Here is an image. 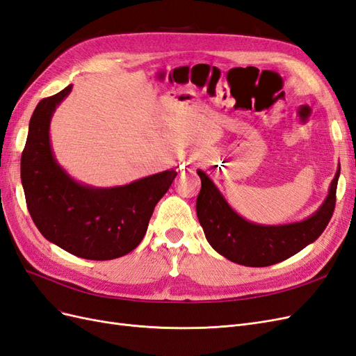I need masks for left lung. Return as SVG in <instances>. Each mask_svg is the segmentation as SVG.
<instances>
[{"label":"left lung","instance_id":"obj_1","mask_svg":"<svg viewBox=\"0 0 356 356\" xmlns=\"http://www.w3.org/2000/svg\"><path fill=\"white\" fill-rule=\"evenodd\" d=\"M202 188L196 202L199 222L215 251L227 260L248 267H266L281 263L315 242L328 225L336 208V190L340 166L328 196L309 218L282 224L263 225L246 221L222 197L211 178L197 170Z\"/></svg>","mask_w":356,"mask_h":356}]
</instances>
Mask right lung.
<instances>
[{"instance_id": "1", "label": "right lung", "mask_w": 356, "mask_h": 356, "mask_svg": "<svg viewBox=\"0 0 356 356\" xmlns=\"http://www.w3.org/2000/svg\"><path fill=\"white\" fill-rule=\"evenodd\" d=\"M72 84L38 102L31 117L20 159L26 207L40 233L67 252L86 260H113L144 239L157 202L165 196L175 170L111 188L74 181L56 161L50 145V120Z\"/></svg>"}]
</instances>
